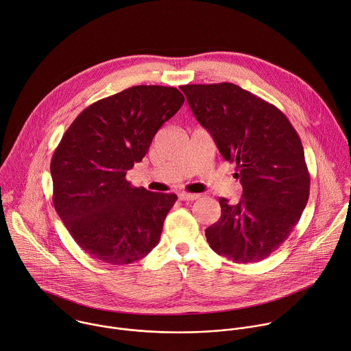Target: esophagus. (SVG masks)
<instances>
[{
    "instance_id": "obj_1",
    "label": "esophagus",
    "mask_w": 351,
    "mask_h": 351,
    "mask_svg": "<svg viewBox=\"0 0 351 351\" xmlns=\"http://www.w3.org/2000/svg\"><path fill=\"white\" fill-rule=\"evenodd\" d=\"M199 198V194H191V193H180L179 194V199L182 201H194Z\"/></svg>"
}]
</instances>
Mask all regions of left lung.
<instances>
[{
  "instance_id": "1",
  "label": "left lung",
  "mask_w": 351,
  "mask_h": 351,
  "mask_svg": "<svg viewBox=\"0 0 351 351\" xmlns=\"http://www.w3.org/2000/svg\"><path fill=\"white\" fill-rule=\"evenodd\" d=\"M197 121L221 157L236 164L243 198H219L209 247L234 263L266 259L289 237L308 201L310 175L299 135L281 110L231 82L182 85Z\"/></svg>"
}]
</instances>
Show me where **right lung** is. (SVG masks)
<instances>
[{
  "mask_svg": "<svg viewBox=\"0 0 351 351\" xmlns=\"http://www.w3.org/2000/svg\"><path fill=\"white\" fill-rule=\"evenodd\" d=\"M183 101L173 86L136 85L88 106L64 132L51 161L53 206L93 259L128 265L160 243L176 194L132 187L125 175Z\"/></svg>",
  "mask_w": 351,
  "mask_h": 351,
  "instance_id": "1",
  "label": "right lung"
}]
</instances>
